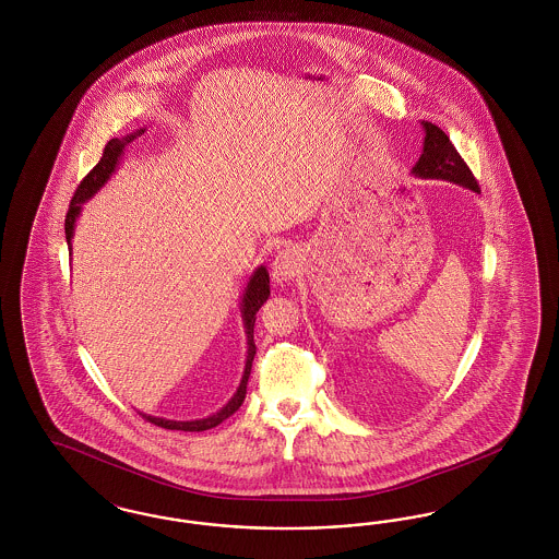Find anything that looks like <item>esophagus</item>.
Here are the masks:
<instances>
[{
	"label": "esophagus",
	"mask_w": 559,
	"mask_h": 559,
	"mask_svg": "<svg viewBox=\"0 0 559 559\" xmlns=\"http://www.w3.org/2000/svg\"><path fill=\"white\" fill-rule=\"evenodd\" d=\"M297 270H299V253L295 249H285L276 255V260L272 264V278L281 285L289 283L297 274Z\"/></svg>",
	"instance_id": "esophagus-1"
}]
</instances>
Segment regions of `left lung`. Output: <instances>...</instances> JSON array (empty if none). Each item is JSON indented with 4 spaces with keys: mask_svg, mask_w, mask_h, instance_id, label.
I'll use <instances>...</instances> for the list:
<instances>
[{
    "mask_svg": "<svg viewBox=\"0 0 559 559\" xmlns=\"http://www.w3.org/2000/svg\"><path fill=\"white\" fill-rule=\"evenodd\" d=\"M421 126L426 132L424 153L415 163V167L411 169V174L417 178H426V180H447L452 185L479 192L474 174L469 171L467 163L461 159L456 148L452 146L449 135L429 121H421Z\"/></svg>",
    "mask_w": 559,
    "mask_h": 559,
    "instance_id": "8db88e82",
    "label": "left lung"
}]
</instances>
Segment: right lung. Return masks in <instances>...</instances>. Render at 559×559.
Masks as SVG:
<instances>
[{"instance_id":"obj_1","label":"right lung","mask_w":559,"mask_h":559,"mask_svg":"<svg viewBox=\"0 0 559 559\" xmlns=\"http://www.w3.org/2000/svg\"><path fill=\"white\" fill-rule=\"evenodd\" d=\"M144 133V128L135 130V132L126 135V138H112L108 140L105 146V153L100 160L96 163V167L81 180L80 187L75 190V197L71 199L69 212H67V219H64V235H67V245L71 249V240H73V233H75V222L80 217L81 205L85 201H90L100 188L107 185L110 176L115 174L119 159L126 151V146L133 142L138 135ZM270 297V276L264 266H258L253 270V274L247 281V287L240 297V317H242V324H245V335H247V360H245V371H242V379H240L239 388L235 392V396L228 400L217 413H213L205 419H194V421H174V419H163V417H153V415H144L140 413L146 421L155 424V426L165 427V429H180V431H205L212 427L219 426L224 419H228L233 413L239 411L245 394H247V381L251 374V365H253V356H255V342H253V326H255V314L258 310L264 306Z\"/></svg>"}]
</instances>
